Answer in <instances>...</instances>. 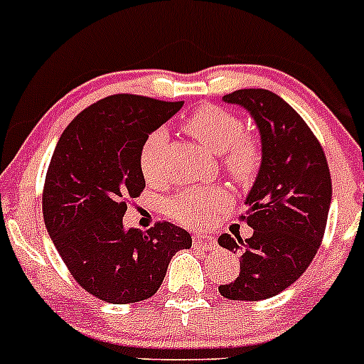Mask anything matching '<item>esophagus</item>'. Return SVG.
<instances>
[{
	"label": "esophagus",
	"instance_id": "1",
	"mask_svg": "<svg viewBox=\"0 0 364 364\" xmlns=\"http://www.w3.org/2000/svg\"><path fill=\"white\" fill-rule=\"evenodd\" d=\"M193 244H195V247L204 250V252H213V250H217V239L211 237V235H197L193 239Z\"/></svg>",
	"mask_w": 364,
	"mask_h": 364
}]
</instances>
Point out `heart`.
Segmentation results:
<instances>
[{"label":"heart","instance_id":"obj_1","mask_svg":"<svg viewBox=\"0 0 364 364\" xmlns=\"http://www.w3.org/2000/svg\"><path fill=\"white\" fill-rule=\"evenodd\" d=\"M184 131L220 156L224 171L239 184H246L257 175L260 166V146L244 133V124L237 114L217 105H204L191 112L184 122ZM167 133L156 129L146 138L140 149V169L147 182L162 178V154ZM230 204L228 193L220 188H189L167 200L166 211L175 220L188 226H204L215 213Z\"/></svg>","mask_w":364,"mask_h":364}]
</instances>
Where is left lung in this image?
Returning a JSON list of instances; mask_svg holds the SVG:
<instances>
[{
	"label": "left lung",
	"instance_id": "left-lung-1",
	"mask_svg": "<svg viewBox=\"0 0 364 364\" xmlns=\"http://www.w3.org/2000/svg\"><path fill=\"white\" fill-rule=\"evenodd\" d=\"M222 100L250 111L262 164L242 215L253 235L218 237L222 247L242 255L239 277L218 291L231 301H262L294 284L314 260L326 230L332 178L317 136L281 96L239 89Z\"/></svg>",
	"mask_w": 364,
	"mask_h": 364
}]
</instances>
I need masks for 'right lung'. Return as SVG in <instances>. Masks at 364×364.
I'll return each mask as SVG.
<instances>
[{
    "instance_id": "obj_1",
    "label": "right lung",
    "mask_w": 364,
    "mask_h": 364,
    "mask_svg": "<svg viewBox=\"0 0 364 364\" xmlns=\"http://www.w3.org/2000/svg\"><path fill=\"white\" fill-rule=\"evenodd\" d=\"M182 105L112 95L83 109L58 140L43 186L45 226L74 281L100 301H146L171 257L191 247V235L171 222L147 231L122 224L146 188L142 144Z\"/></svg>"
}]
</instances>
